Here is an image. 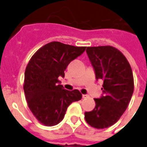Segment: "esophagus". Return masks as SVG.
Returning a JSON list of instances; mask_svg holds the SVG:
<instances>
[{"instance_id":"obj_1","label":"esophagus","mask_w":147,"mask_h":147,"mask_svg":"<svg viewBox=\"0 0 147 147\" xmlns=\"http://www.w3.org/2000/svg\"><path fill=\"white\" fill-rule=\"evenodd\" d=\"M82 97H83V98H89V96L87 94H83L82 95Z\"/></svg>"}]
</instances>
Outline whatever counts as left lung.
Masks as SVG:
<instances>
[{
	"label": "left lung",
	"mask_w": 147,
	"mask_h": 147,
	"mask_svg": "<svg viewBox=\"0 0 147 147\" xmlns=\"http://www.w3.org/2000/svg\"><path fill=\"white\" fill-rule=\"evenodd\" d=\"M87 54L96 79L102 80V96L94 98L96 107L85 112V119L96 129H105L119 120L134 91L131 68L125 56L112 46L87 47Z\"/></svg>",
	"instance_id": "1"
}]
</instances>
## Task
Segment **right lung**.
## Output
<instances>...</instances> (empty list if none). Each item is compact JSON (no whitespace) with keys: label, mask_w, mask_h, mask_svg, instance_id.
<instances>
[{"label":"right lung","mask_w":147,"mask_h":147,"mask_svg":"<svg viewBox=\"0 0 147 147\" xmlns=\"http://www.w3.org/2000/svg\"><path fill=\"white\" fill-rule=\"evenodd\" d=\"M85 50L86 47L51 42L40 48L30 60L24 72V94L30 110L43 125L58 124L71 102L82 98L78 90H65L58 78L64 77L69 63Z\"/></svg>","instance_id":"add662e5"}]
</instances>
